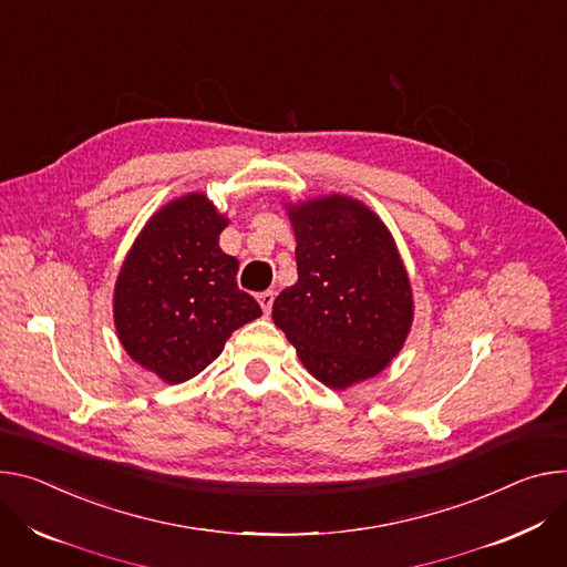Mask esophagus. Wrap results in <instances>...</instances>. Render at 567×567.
I'll list each match as a JSON object with an SVG mask.
<instances>
[{"mask_svg": "<svg viewBox=\"0 0 567 567\" xmlns=\"http://www.w3.org/2000/svg\"><path fill=\"white\" fill-rule=\"evenodd\" d=\"M257 300H260V305H262V310L269 315L271 312V307H274V300H276V291H271V289H267V291H262L260 296H257Z\"/></svg>", "mask_w": 567, "mask_h": 567, "instance_id": "obj_1", "label": "esophagus"}]
</instances>
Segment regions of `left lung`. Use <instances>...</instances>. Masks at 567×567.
<instances>
[{"label":"left lung","mask_w":567,"mask_h":567,"mask_svg":"<svg viewBox=\"0 0 567 567\" xmlns=\"http://www.w3.org/2000/svg\"><path fill=\"white\" fill-rule=\"evenodd\" d=\"M296 285L274 302V323L300 362L332 389L378 375L414 319L406 271L386 226L359 200L326 196L289 208Z\"/></svg>","instance_id":"8db88e82"}]
</instances>
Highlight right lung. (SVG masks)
Instances as JSON below:
<instances>
[{
    "instance_id": "right-lung-1",
    "label": "right lung",
    "mask_w": 567,
    "mask_h": 567,
    "mask_svg": "<svg viewBox=\"0 0 567 567\" xmlns=\"http://www.w3.org/2000/svg\"><path fill=\"white\" fill-rule=\"evenodd\" d=\"M226 224L205 194L176 198L144 226L120 271V341L169 384L198 375L237 328L262 317L257 300L237 287L239 262L219 248Z\"/></svg>"
}]
</instances>
